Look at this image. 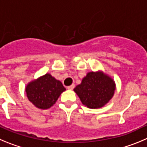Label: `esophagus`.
Masks as SVG:
<instances>
[{
  "label": "esophagus",
  "mask_w": 147,
  "mask_h": 147,
  "mask_svg": "<svg viewBox=\"0 0 147 147\" xmlns=\"http://www.w3.org/2000/svg\"><path fill=\"white\" fill-rule=\"evenodd\" d=\"M74 88H75V84H72L71 86H69L67 87V88H68V89H69V90H72Z\"/></svg>",
  "instance_id": "34e87169"
}]
</instances>
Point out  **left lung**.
<instances>
[{
    "label": "left lung",
    "mask_w": 147,
    "mask_h": 147,
    "mask_svg": "<svg viewBox=\"0 0 147 147\" xmlns=\"http://www.w3.org/2000/svg\"><path fill=\"white\" fill-rule=\"evenodd\" d=\"M116 83L111 77L98 70L89 72L74 88L83 105L92 109L102 108L112 99Z\"/></svg>",
    "instance_id": "left-lung-1"
}]
</instances>
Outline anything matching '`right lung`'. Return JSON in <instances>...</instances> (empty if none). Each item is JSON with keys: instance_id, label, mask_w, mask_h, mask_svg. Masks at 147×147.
<instances>
[{"instance_id": "add662e5", "label": "right lung", "mask_w": 147, "mask_h": 147, "mask_svg": "<svg viewBox=\"0 0 147 147\" xmlns=\"http://www.w3.org/2000/svg\"><path fill=\"white\" fill-rule=\"evenodd\" d=\"M64 91L66 88L61 82L50 73L30 81L25 89L29 101L35 107L42 110L52 107Z\"/></svg>"}]
</instances>
